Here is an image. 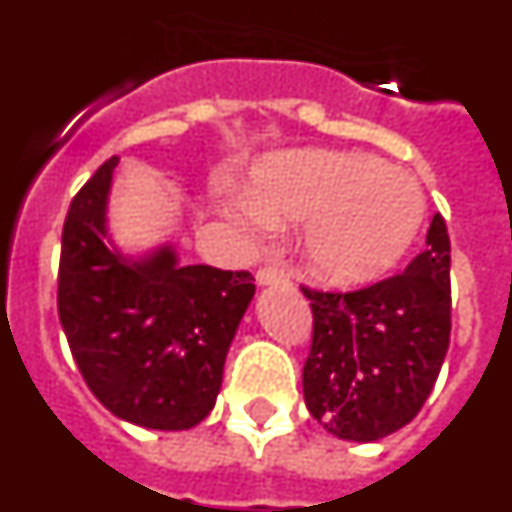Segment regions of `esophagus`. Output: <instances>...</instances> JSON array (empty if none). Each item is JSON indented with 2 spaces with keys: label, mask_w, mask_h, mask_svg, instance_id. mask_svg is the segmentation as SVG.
Wrapping results in <instances>:
<instances>
[{
  "label": "esophagus",
  "mask_w": 512,
  "mask_h": 512,
  "mask_svg": "<svg viewBox=\"0 0 512 512\" xmlns=\"http://www.w3.org/2000/svg\"><path fill=\"white\" fill-rule=\"evenodd\" d=\"M256 282L259 284H289V274L279 266H261L256 271Z\"/></svg>",
  "instance_id": "34e87169"
}]
</instances>
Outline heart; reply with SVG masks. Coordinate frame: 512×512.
Masks as SVG:
<instances>
[{
    "mask_svg": "<svg viewBox=\"0 0 512 512\" xmlns=\"http://www.w3.org/2000/svg\"><path fill=\"white\" fill-rule=\"evenodd\" d=\"M418 179L364 153H279L253 169L243 215L305 220L310 269L330 284L379 277L405 256L423 223Z\"/></svg>",
    "mask_w": 512,
    "mask_h": 512,
    "instance_id": "b5f03b06",
    "label": "heart"
}]
</instances>
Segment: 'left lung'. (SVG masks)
<instances>
[{
    "mask_svg": "<svg viewBox=\"0 0 512 512\" xmlns=\"http://www.w3.org/2000/svg\"><path fill=\"white\" fill-rule=\"evenodd\" d=\"M451 243L433 215L425 251L405 271L351 289H312V341L302 369L305 405L325 431L377 441L420 413L451 336Z\"/></svg>",
    "mask_w": 512,
    "mask_h": 512,
    "instance_id": "obj_1",
    "label": "left lung"
}]
</instances>
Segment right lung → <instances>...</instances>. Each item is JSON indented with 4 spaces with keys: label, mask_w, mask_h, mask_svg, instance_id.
<instances>
[{
    "label": "right lung",
    "mask_w": 512,
    "mask_h": 512,
    "mask_svg": "<svg viewBox=\"0 0 512 512\" xmlns=\"http://www.w3.org/2000/svg\"><path fill=\"white\" fill-rule=\"evenodd\" d=\"M117 156L76 192L61 235L58 318L104 408L153 431L192 428L215 405L223 366L253 297L248 271L179 266L171 248L125 261L104 246Z\"/></svg>",
    "instance_id": "right-lung-1"
}]
</instances>
